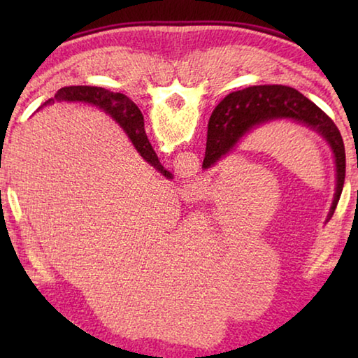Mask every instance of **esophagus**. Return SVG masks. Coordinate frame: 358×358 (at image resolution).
<instances>
[{"mask_svg":"<svg viewBox=\"0 0 358 358\" xmlns=\"http://www.w3.org/2000/svg\"><path fill=\"white\" fill-rule=\"evenodd\" d=\"M185 189L189 192L191 196H197V194H202L203 185H202V181H199V180H189V181H186Z\"/></svg>","mask_w":358,"mask_h":358,"instance_id":"esophagus-1","label":"esophagus"}]
</instances>
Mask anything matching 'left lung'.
Instances as JSON below:
<instances>
[{
    "label": "left lung",
    "mask_w": 358,
    "mask_h": 358,
    "mask_svg": "<svg viewBox=\"0 0 358 358\" xmlns=\"http://www.w3.org/2000/svg\"><path fill=\"white\" fill-rule=\"evenodd\" d=\"M278 120H289L306 126L317 132L331 148L336 167V187L329 213L330 220L335 213L346 177L343 137L329 115L294 88L284 85H259L227 94L210 117L202 167L205 171L213 167L222 157L232 153L241 138L251 131Z\"/></svg>",
    "instance_id": "1"
}]
</instances>
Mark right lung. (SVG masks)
<instances>
[{"instance_id":"obj_1","label":"right lung","mask_w":358,"mask_h":358,"mask_svg":"<svg viewBox=\"0 0 358 358\" xmlns=\"http://www.w3.org/2000/svg\"><path fill=\"white\" fill-rule=\"evenodd\" d=\"M55 101H68V102H85L99 107L101 110L110 115L121 126V129L126 132L129 141L134 145L137 153L141 155L148 164L153 166L157 172H161L164 177L172 178V173H169L161 166L159 159L151 148L148 137L145 134L143 128V115L138 110V107L132 102L128 96L121 93H112L101 87H64L58 90L55 99H48L44 106L52 104Z\"/></svg>"}]
</instances>
